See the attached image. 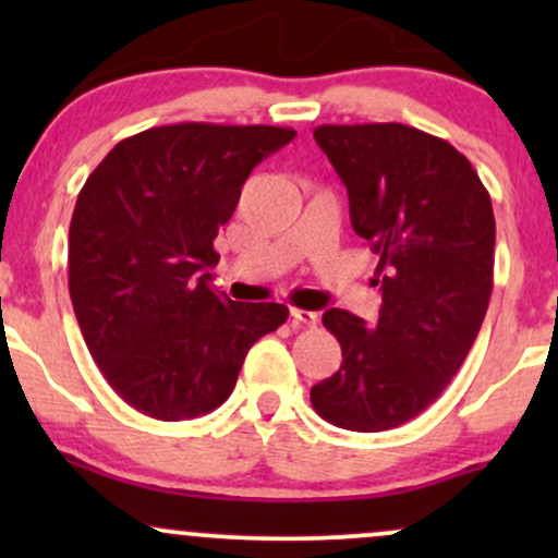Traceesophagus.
<instances>
[{"mask_svg":"<svg viewBox=\"0 0 558 558\" xmlns=\"http://www.w3.org/2000/svg\"><path fill=\"white\" fill-rule=\"evenodd\" d=\"M291 317L296 319L301 325H310V328H315L319 323V312H310V310H296V306H291Z\"/></svg>","mask_w":558,"mask_h":558,"instance_id":"obj_1","label":"esophagus"}]
</instances>
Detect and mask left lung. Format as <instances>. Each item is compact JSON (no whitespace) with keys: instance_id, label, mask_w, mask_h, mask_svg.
<instances>
[{"instance_id":"left-lung-1","label":"left lung","mask_w":558,"mask_h":558,"mask_svg":"<svg viewBox=\"0 0 558 558\" xmlns=\"http://www.w3.org/2000/svg\"><path fill=\"white\" fill-rule=\"evenodd\" d=\"M315 141L345 185L354 233L380 257L383 304L373 328L325 312L343 362L310 399L336 427L390 430L444 393L475 343L493 291L490 194L462 151L417 128L319 125Z\"/></svg>"}]
</instances>
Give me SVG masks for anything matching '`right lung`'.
I'll return each instance as SVG.
<instances>
[{
	"label": "right lung",
	"mask_w": 558,
	"mask_h": 558,
	"mask_svg": "<svg viewBox=\"0 0 558 558\" xmlns=\"http://www.w3.org/2000/svg\"><path fill=\"white\" fill-rule=\"evenodd\" d=\"M293 136L278 125L149 128L83 183L68 239L70 299L105 380L146 417L213 412L248 349L288 319L275 301L217 293L209 267L248 172Z\"/></svg>",
	"instance_id": "add662e5"
}]
</instances>
